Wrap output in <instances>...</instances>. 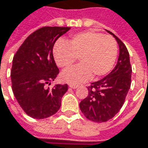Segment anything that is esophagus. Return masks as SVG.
Returning a JSON list of instances; mask_svg holds the SVG:
<instances>
[{"label":"esophagus","mask_w":148,"mask_h":148,"mask_svg":"<svg viewBox=\"0 0 148 148\" xmlns=\"http://www.w3.org/2000/svg\"><path fill=\"white\" fill-rule=\"evenodd\" d=\"M69 86L70 88H72V89H76V88L78 87L79 86L78 85H75V84H69Z\"/></svg>","instance_id":"esophagus-1"}]
</instances>
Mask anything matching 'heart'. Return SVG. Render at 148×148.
Wrapping results in <instances>:
<instances>
[{"instance_id":"obj_1","label":"heart","mask_w":148,"mask_h":148,"mask_svg":"<svg viewBox=\"0 0 148 148\" xmlns=\"http://www.w3.org/2000/svg\"><path fill=\"white\" fill-rule=\"evenodd\" d=\"M118 53L114 37L101 33L86 31L74 35L67 43H58L53 56L60 68H69L79 59L77 67L62 72L61 79L67 83H82L93 76L100 78L110 72Z\"/></svg>"}]
</instances>
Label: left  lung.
<instances>
[{"label":"left lung","mask_w":148,"mask_h":148,"mask_svg":"<svg viewBox=\"0 0 148 148\" xmlns=\"http://www.w3.org/2000/svg\"><path fill=\"white\" fill-rule=\"evenodd\" d=\"M107 31L119 44V55L117 64L106 77L88 86V96L79 103L83 114L97 123L106 122L119 113L131 84L132 69L127 48L116 35Z\"/></svg>","instance_id":"8db88e82"}]
</instances>
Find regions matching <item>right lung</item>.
<instances>
[{"label":"right lung","instance_id":"add662e5","mask_svg":"<svg viewBox=\"0 0 148 148\" xmlns=\"http://www.w3.org/2000/svg\"><path fill=\"white\" fill-rule=\"evenodd\" d=\"M69 29V27L40 28L27 37L13 57L12 91L23 110L34 119H42L56 114L68 90L67 84L55 85L52 89L45 86L59 73L52 53L54 44Z\"/></svg>","mask_w":148,"mask_h":148}]
</instances>
